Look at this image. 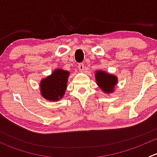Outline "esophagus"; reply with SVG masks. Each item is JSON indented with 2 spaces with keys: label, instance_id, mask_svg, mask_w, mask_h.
Segmentation results:
<instances>
[{
  "label": "esophagus",
  "instance_id": "obj_1",
  "mask_svg": "<svg viewBox=\"0 0 157 157\" xmlns=\"http://www.w3.org/2000/svg\"><path fill=\"white\" fill-rule=\"evenodd\" d=\"M78 69L80 72H83L84 71V64L83 63H80L78 65Z\"/></svg>",
  "mask_w": 157,
  "mask_h": 157
}]
</instances>
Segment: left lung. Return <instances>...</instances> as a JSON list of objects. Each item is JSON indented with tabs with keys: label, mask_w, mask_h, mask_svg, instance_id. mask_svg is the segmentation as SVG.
I'll use <instances>...</instances> for the list:
<instances>
[{
	"label": "left lung",
	"mask_w": 157,
	"mask_h": 157,
	"mask_svg": "<svg viewBox=\"0 0 157 157\" xmlns=\"http://www.w3.org/2000/svg\"><path fill=\"white\" fill-rule=\"evenodd\" d=\"M95 78L96 84L104 93L110 94L115 91V87L118 83V77L115 74L98 70L95 73Z\"/></svg>",
	"instance_id": "1"
}]
</instances>
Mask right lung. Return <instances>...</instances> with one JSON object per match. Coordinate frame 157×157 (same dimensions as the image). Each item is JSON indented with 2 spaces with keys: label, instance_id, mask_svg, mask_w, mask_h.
Masks as SVG:
<instances>
[{
  "label": "right lung",
  "instance_id": "1",
  "mask_svg": "<svg viewBox=\"0 0 157 157\" xmlns=\"http://www.w3.org/2000/svg\"><path fill=\"white\" fill-rule=\"evenodd\" d=\"M70 75L68 71L61 68L54 70L51 75L41 80L40 93L48 101H58L64 97Z\"/></svg>",
  "mask_w": 157,
  "mask_h": 157
}]
</instances>
